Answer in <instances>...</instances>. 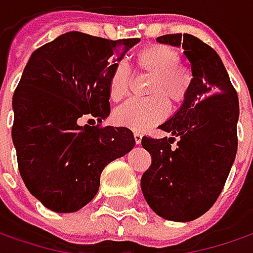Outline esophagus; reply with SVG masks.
I'll use <instances>...</instances> for the list:
<instances>
[{"label": "esophagus", "instance_id": "1", "mask_svg": "<svg viewBox=\"0 0 253 253\" xmlns=\"http://www.w3.org/2000/svg\"><path fill=\"white\" fill-rule=\"evenodd\" d=\"M133 136H134V140H136V144H140V143H141V137H143L141 133H140V131H134Z\"/></svg>", "mask_w": 253, "mask_h": 253}]
</instances>
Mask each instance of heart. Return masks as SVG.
Listing matches in <instances>:
<instances>
[{"label": "heart", "instance_id": "heart-1", "mask_svg": "<svg viewBox=\"0 0 253 253\" xmlns=\"http://www.w3.org/2000/svg\"><path fill=\"white\" fill-rule=\"evenodd\" d=\"M137 65L143 72L153 75L148 84V93L153 94L144 99H130L125 105L119 106L115 119L120 126L143 131L167 116L169 103L165 95L172 105L184 102L190 93L194 78L187 66L178 63V52L167 45L154 43L141 49L137 55ZM130 82L131 72L128 65L119 62L110 76V99L113 102L125 99L130 90Z\"/></svg>", "mask_w": 253, "mask_h": 253}]
</instances>
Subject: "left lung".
Segmentation results:
<instances>
[{"label":"left lung","mask_w":253,"mask_h":253,"mask_svg":"<svg viewBox=\"0 0 253 253\" xmlns=\"http://www.w3.org/2000/svg\"><path fill=\"white\" fill-rule=\"evenodd\" d=\"M157 42L182 46L194 79L178 112L159 126L172 137L141 138L151 156L141 191L161 218L188 222L205 214L225 185L238 148L239 102L224 63L210 45L190 34L163 35Z\"/></svg>","instance_id":"8db88e82"}]
</instances>
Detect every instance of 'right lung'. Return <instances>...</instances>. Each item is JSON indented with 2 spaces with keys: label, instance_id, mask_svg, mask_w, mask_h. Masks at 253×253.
Wrapping results in <instances>:
<instances>
[{
  "label": "right lung",
  "instance_id": "add662e5",
  "mask_svg": "<svg viewBox=\"0 0 253 253\" xmlns=\"http://www.w3.org/2000/svg\"><path fill=\"white\" fill-rule=\"evenodd\" d=\"M138 41L72 31L31 55L12 97V141L27 188L50 211L75 212L90 203L103 169L134 147L127 127L79 122L110 115L112 72Z\"/></svg>",
  "mask_w": 253,
  "mask_h": 253
}]
</instances>
